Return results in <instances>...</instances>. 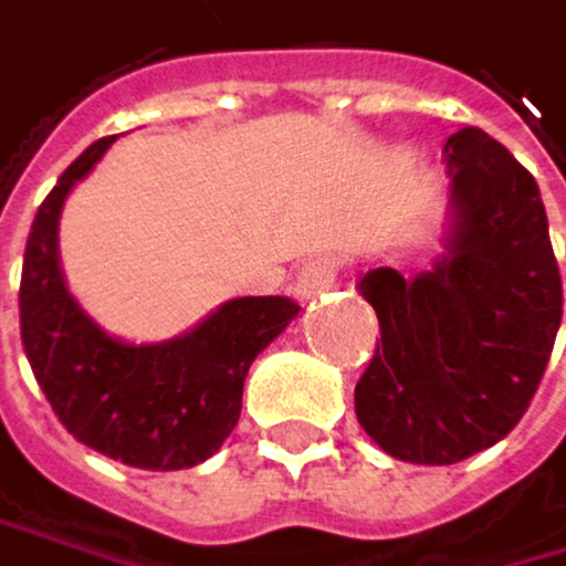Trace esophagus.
<instances>
[{"mask_svg": "<svg viewBox=\"0 0 566 566\" xmlns=\"http://www.w3.org/2000/svg\"><path fill=\"white\" fill-rule=\"evenodd\" d=\"M336 261L333 258H315V261H308L302 271H298V277H295V298L298 302H312L315 295H322V292H329L333 289V281H336Z\"/></svg>", "mask_w": 566, "mask_h": 566, "instance_id": "34e87169", "label": "esophagus"}]
</instances>
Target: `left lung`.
I'll return each mask as SVG.
<instances>
[{"label":"left lung","instance_id":"1","mask_svg":"<svg viewBox=\"0 0 566 566\" xmlns=\"http://www.w3.org/2000/svg\"><path fill=\"white\" fill-rule=\"evenodd\" d=\"M448 230L431 271H366L380 343L356 421L390 459L454 465L503 441L543 380L564 292L536 179L482 128L444 142Z\"/></svg>","mask_w":566,"mask_h":566}]
</instances>
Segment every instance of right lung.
<instances>
[{
	"instance_id": "add662e5",
	"label": "right lung",
	"mask_w": 566,
	"mask_h": 566,
	"mask_svg": "<svg viewBox=\"0 0 566 566\" xmlns=\"http://www.w3.org/2000/svg\"><path fill=\"white\" fill-rule=\"evenodd\" d=\"M115 138H101L56 179L30 227L19 333L53 415L77 441L122 465L176 472L207 462L241 418L248 369L298 315L292 298H230L166 343L107 336L60 268V213Z\"/></svg>"
}]
</instances>
